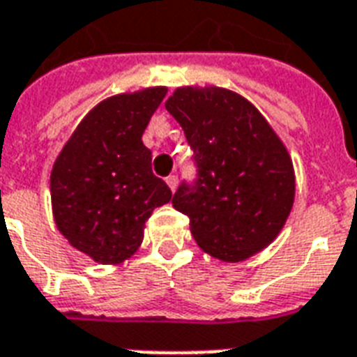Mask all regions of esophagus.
Listing matches in <instances>:
<instances>
[{
    "label": "esophagus",
    "mask_w": 357,
    "mask_h": 357,
    "mask_svg": "<svg viewBox=\"0 0 357 357\" xmlns=\"http://www.w3.org/2000/svg\"><path fill=\"white\" fill-rule=\"evenodd\" d=\"M167 185L170 187V190H172V192H176V189H178V176H168Z\"/></svg>",
    "instance_id": "1"
}]
</instances>
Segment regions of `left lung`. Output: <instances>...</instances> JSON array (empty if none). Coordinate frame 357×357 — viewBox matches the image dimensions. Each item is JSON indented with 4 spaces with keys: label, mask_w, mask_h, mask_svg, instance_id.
<instances>
[{
    "label": "left lung",
    "mask_w": 357,
    "mask_h": 357,
    "mask_svg": "<svg viewBox=\"0 0 357 357\" xmlns=\"http://www.w3.org/2000/svg\"><path fill=\"white\" fill-rule=\"evenodd\" d=\"M165 107L195 150L198 179L172 206L206 254L238 263L266 248L294 204L293 159L265 116L222 86H179Z\"/></svg>",
    "instance_id": "1"
}]
</instances>
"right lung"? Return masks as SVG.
<instances>
[{
    "label": "right lung",
    "mask_w": 357,
    "mask_h": 357,
    "mask_svg": "<svg viewBox=\"0 0 357 357\" xmlns=\"http://www.w3.org/2000/svg\"><path fill=\"white\" fill-rule=\"evenodd\" d=\"M167 86L123 92L92 107L52 168L57 229L75 250L102 265H119L139 250L155 207L172 200L151 172L142 133Z\"/></svg>",
    "instance_id": "1"
}]
</instances>
